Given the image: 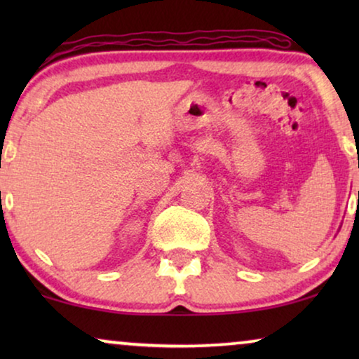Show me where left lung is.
I'll return each instance as SVG.
<instances>
[{
    "instance_id": "8db88e82",
    "label": "left lung",
    "mask_w": 359,
    "mask_h": 359,
    "mask_svg": "<svg viewBox=\"0 0 359 359\" xmlns=\"http://www.w3.org/2000/svg\"><path fill=\"white\" fill-rule=\"evenodd\" d=\"M358 168H359V163H358ZM358 199H359V191H358Z\"/></svg>"
}]
</instances>
